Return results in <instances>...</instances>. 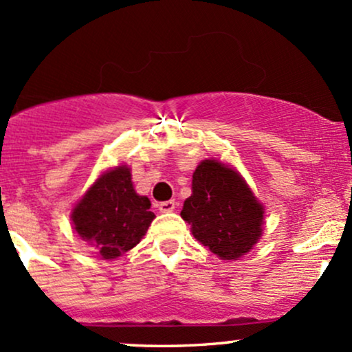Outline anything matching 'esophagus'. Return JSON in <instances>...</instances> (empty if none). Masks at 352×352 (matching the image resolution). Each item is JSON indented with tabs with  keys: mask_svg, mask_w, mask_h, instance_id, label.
<instances>
[{
	"mask_svg": "<svg viewBox=\"0 0 352 352\" xmlns=\"http://www.w3.org/2000/svg\"><path fill=\"white\" fill-rule=\"evenodd\" d=\"M175 200H167V201H160L159 204V210L164 213H168V212H173L175 210Z\"/></svg>",
	"mask_w": 352,
	"mask_h": 352,
	"instance_id": "obj_1",
	"label": "esophagus"
}]
</instances>
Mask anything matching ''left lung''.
<instances>
[{
	"mask_svg": "<svg viewBox=\"0 0 352 352\" xmlns=\"http://www.w3.org/2000/svg\"><path fill=\"white\" fill-rule=\"evenodd\" d=\"M263 207L233 168L205 160L193 172L182 218L210 252L223 260L248 253L263 232Z\"/></svg>",
	"mask_w": 352,
	"mask_h": 352,
	"instance_id": "left-lung-1",
	"label": "left lung"
}]
</instances>
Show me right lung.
I'll return each instance as SVG.
<instances>
[{"label":"right lung","instance_id":"right-lung-1","mask_svg":"<svg viewBox=\"0 0 352 352\" xmlns=\"http://www.w3.org/2000/svg\"><path fill=\"white\" fill-rule=\"evenodd\" d=\"M153 218L151 200L137 195L127 167L104 173L72 212L76 232L106 260L134 248Z\"/></svg>","mask_w":352,"mask_h":352}]
</instances>
